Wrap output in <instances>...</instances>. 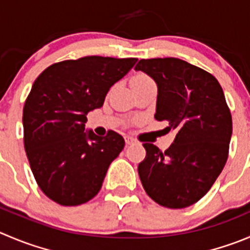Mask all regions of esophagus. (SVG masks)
<instances>
[{
    "mask_svg": "<svg viewBox=\"0 0 250 250\" xmlns=\"http://www.w3.org/2000/svg\"><path fill=\"white\" fill-rule=\"evenodd\" d=\"M125 142H126V145H132L135 144V140L130 136H125Z\"/></svg>",
    "mask_w": 250,
    "mask_h": 250,
    "instance_id": "34e87169",
    "label": "esophagus"
}]
</instances>
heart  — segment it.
Segmentation results:
<instances>
[{"label": "heart", "mask_w": 250, "mask_h": 250, "mask_svg": "<svg viewBox=\"0 0 250 250\" xmlns=\"http://www.w3.org/2000/svg\"><path fill=\"white\" fill-rule=\"evenodd\" d=\"M145 80H149V77H147V76L144 75V73H139V75L134 76V78H132L131 81V84L132 83H136V82H140V81H145Z\"/></svg>", "instance_id": "heart-1"}]
</instances>
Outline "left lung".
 Here are the masks:
<instances>
[{
	"label": "left lung",
	"mask_w": 250,
	"mask_h": 250,
	"mask_svg": "<svg viewBox=\"0 0 250 250\" xmlns=\"http://www.w3.org/2000/svg\"><path fill=\"white\" fill-rule=\"evenodd\" d=\"M135 70L157 83L154 118L175 132L165 152L144 144L142 187L161 206L188 208L211 189L227 162L232 116L222 87L211 73L175 58L142 59Z\"/></svg>",
	"instance_id": "8db88e82"
}]
</instances>
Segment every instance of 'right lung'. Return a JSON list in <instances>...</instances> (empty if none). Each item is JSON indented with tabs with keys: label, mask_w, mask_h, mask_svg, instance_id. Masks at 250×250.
<instances>
[{
	"label": "right lung",
	"mask_w": 250,
	"mask_h": 250,
	"mask_svg": "<svg viewBox=\"0 0 250 250\" xmlns=\"http://www.w3.org/2000/svg\"><path fill=\"white\" fill-rule=\"evenodd\" d=\"M137 59L85 56L52 63L30 89L23 108L24 148L42 191L77 206L101 190L106 170L125 146L123 136L85 131L87 114L101 108L111 85Z\"/></svg>",
	"instance_id": "add662e5"
}]
</instances>
